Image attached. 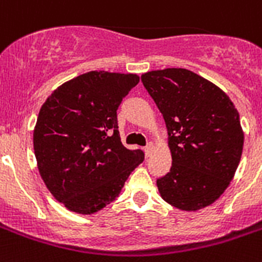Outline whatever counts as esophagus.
<instances>
[{
	"mask_svg": "<svg viewBox=\"0 0 262 262\" xmlns=\"http://www.w3.org/2000/svg\"><path fill=\"white\" fill-rule=\"evenodd\" d=\"M152 150H153V144H148V145L144 148V152H145V156H150L152 155Z\"/></svg>",
	"mask_w": 262,
	"mask_h": 262,
	"instance_id": "34e87169",
	"label": "esophagus"
}]
</instances>
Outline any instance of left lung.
I'll return each mask as SVG.
<instances>
[{
  "instance_id": "1",
  "label": "left lung",
  "mask_w": 262,
  "mask_h": 262,
  "mask_svg": "<svg viewBox=\"0 0 262 262\" xmlns=\"http://www.w3.org/2000/svg\"><path fill=\"white\" fill-rule=\"evenodd\" d=\"M164 117L172 165L157 179L161 198L183 211L212 205L234 178L244 130L234 103L210 80L186 69L141 75Z\"/></svg>"
}]
</instances>
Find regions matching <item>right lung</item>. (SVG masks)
<instances>
[{
	"mask_svg": "<svg viewBox=\"0 0 262 262\" xmlns=\"http://www.w3.org/2000/svg\"><path fill=\"white\" fill-rule=\"evenodd\" d=\"M137 74L90 71L52 91L39 112L33 149L40 176L70 211L91 215L116 201L144 160L122 145L117 109Z\"/></svg>",
	"mask_w": 262,
	"mask_h": 262,
	"instance_id": "obj_1",
	"label": "right lung"
}]
</instances>
